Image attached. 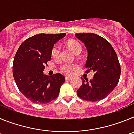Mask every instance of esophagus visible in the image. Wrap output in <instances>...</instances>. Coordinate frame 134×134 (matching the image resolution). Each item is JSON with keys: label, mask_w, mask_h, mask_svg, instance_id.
<instances>
[{"label": "esophagus", "mask_w": 134, "mask_h": 134, "mask_svg": "<svg viewBox=\"0 0 134 134\" xmlns=\"http://www.w3.org/2000/svg\"><path fill=\"white\" fill-rule=\"evenodd\" d=\"M65 79H66V80H72V77H70V76H66V77H65Z\"/></svg>", "instance_id": "obj_1"}]
</instances>
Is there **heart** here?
<instances>
[{
  "instance_id": "b5f03b06",
  "label": "heart",
  "mask_w": 134,
  "mask_h": 134,
  "mask_svg": "<svg viewBox=\"0 0 134 134\" xmlns=\"http://www.w3.org/2000/svg\"><path fill=\"white\" fill-rule=\"evenodd\" d=\"M70 48L74 52L75 54L81 52L82 47L79 43L75 41H70L68 43ZM60 46L59 44L54 45L52 49V55L54 58H58L60 55ZM76 68V66L74 65H72L69 63H64L60 67V70L62 72L66 74H70L72 72V70Z\"/></svg>"
}]
</instances>
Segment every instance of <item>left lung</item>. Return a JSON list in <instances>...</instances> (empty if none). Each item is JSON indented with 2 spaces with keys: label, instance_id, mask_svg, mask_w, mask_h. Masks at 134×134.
<instances>
[{
  "label": "left lung",
  "instance_id": "1",
  "mask_svg": "<svg viewBox=\"0 0 134 134\" xmlns=\"http://www.w3.org/2000/svg\"><path fill=\"white\" fill-rule=\"evenodd\" d=\"M76 38L85 44L88 56L85 64L86 72L92 71V80L82 79L77 90L79 97L89 101L104 99L118 85L121 67L118 55L107 40L95 34H76Z\"/></svg>",
  "mask_w": 134,
  "mask_h": 134
}]
</instances>
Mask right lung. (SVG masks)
Wrapping results in <instances>:
<instances>
[{
  "mask_svg": "<svg viewBox=\"0 0 134 134\" xmlns=\"http://www.w3.org/2000/svg\"><path fill=\"white\" fill-rule=\"evenodd\" d=\"M66 34H40L27 39L15 54L13 74L16 85L25 97L36 104H45L56 99L65 81L62 74H43L51 60L54 44Z\"/></svg>",
  "mask_w": 134,
  "mask_h": 134,
  "instance_id": "add662e5",
  "label": "right lung"
}]
</instances>
